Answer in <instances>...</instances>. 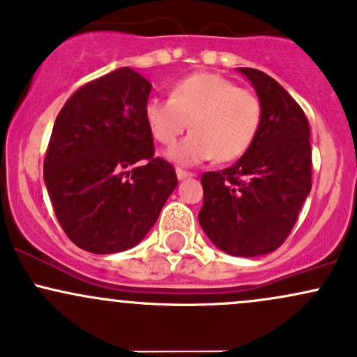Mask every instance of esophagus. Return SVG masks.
Returning <instances> with one entry per match:
<instances>
[{
    "label": "esophagus",
    "instance_id": "esophagus-1",
    "mask_svg": "<svg viewBox=\"0 0 357 357\" xmlns=\"http://www.w3.org/2000/svg\"><path fill=\"white\" fill-rule=\"evenodd\" d=\"M190 177H194V174L182 170V168H177V178L178 180H185V178H190Z\"/></svg>",
    "mask_w": 357,
    "mask_h": 357
}]
</instances>
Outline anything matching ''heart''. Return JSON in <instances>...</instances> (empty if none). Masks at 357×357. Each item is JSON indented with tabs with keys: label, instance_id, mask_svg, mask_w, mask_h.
Masks as SVG:
<instances>
[{
	"label": "heart",
	"instance_id": "1",
	"mask_svg": "<svg viewBox=\"0 0 357 357\" xmlns=\"http://www.w3.org/2000/svg\"><path fill=\"white\" fill-rule=\"evenodd\" d=\"M263 106L252 91L218 73L199 72L177 80L170 98H151L144 119L158 142L172 146L190 122V134L168 151L180 165L234 161L251 148Z\"/></svg>",
	"mask_w": 357,
	"mask_h": 357
}]
</instances>
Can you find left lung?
<instances>
[{
  "label": "left lung",
  "mask_w": 357,
  "mask_h": 357,
  "mask_svg": "<svg viewBox=\"0 0 357 357\" xmlns=\"http://www.w3.org/2000/svg\"><path fill=\"white\" fill-rule=\"evenodd\" d=\"M256 89L263 116L251 148L237 163L201 177L199 225L227 255L255 258L284 244L311 190L310 123L275 79L238 68Z\"/></svg>",
  "instance_id": "left-lung-1"
}]
</instances>
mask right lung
I'll return each mask as SVG.
<instances>
[{
    "label": "right lung",
    "mask_w": 357,
    "mask_h": 357,
    "mask_svg": "<svg viewBox=\"0 0 357 357\" xmlns=\"http://www.w3.org/2000/svg\"><path fill=\"white\" fill-rule=\"evenodd\" d=\"M149 93V80L123 67L80 87L58 113L44 182L61 229L84 251L134 248L177 187L174 167L154 158Z\"/></svg>",
    "instance_id": "1"
}]
</instances>
